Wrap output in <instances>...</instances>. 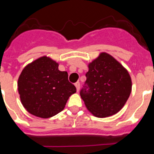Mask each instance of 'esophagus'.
Here are the masks:
<instances>
[{
	"mask_svg": "<svg viewBox=\"0 0 154 154\" xmlns=\"http://www.w3.org/2000/svg\"><path fill=\"white\" fill-rule=\"evenodd\" d=\"M75 86H76V88H77V91L78 92L80 90V82H76L75 83Z\"/></svg>",
	"mask_w": 154,
	"mask_h": 154,
	"instance_id": "obj_1",
	"label": "esophagus"
}]
</instances>
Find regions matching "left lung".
Here are the masks:
<instances>
[{
  "mask_svg": "<svg viewBox=\"0 0 154 154\" xmlns=\"http://www.w3.org/2000/svg\"><path fill=\"white\" fill-rule=\"evenodd\" d=\"M88 67L85 85L80 92L85 105L97 117L116 114L131 94L132 81L129 72L107 53H100Z\"/></svg>",
  "mask_w": 154,
  "mask_h": 154,
  "instance_id": "1",
  "label": "left lung"
}]
</instances>
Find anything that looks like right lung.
<instances>
[{
	"label": "right lung",
	"mask_w": 154,
	"mask_h": 154,
	"mask_svg": "<svg viewBox=\"0 0 154 154\" xmlns=\"http://www.w3.org/2000/svg\"><path fill=\"white\" fill-rule=\"evenodd\" d=\"M58 63L46 56L27 65L18 78V93L23 106L42 118L61 112L76 87L69 82L68 72L58 69Z\"/></svg>",
	"instance_id": "add662e5"
}]
</instances>
